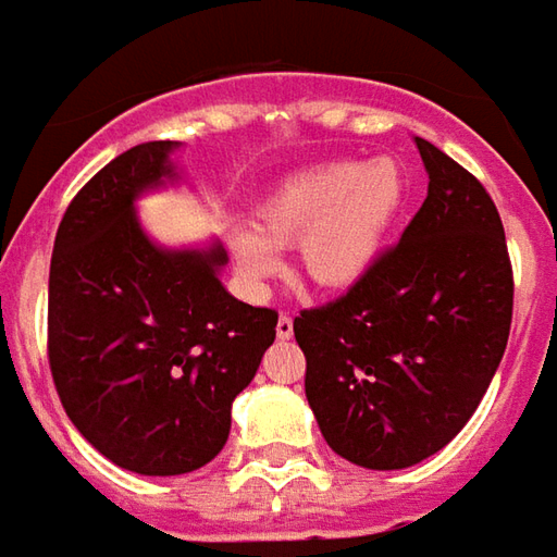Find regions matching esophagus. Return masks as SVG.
I'll use <instances>...</instances> for the list:
<instances>
[{"instance_id":"34e87169","label":"esophagus","mask_w":557,"mask_h":557,"mask_svg":"<svg viewBox=\"0 0 557 557\" xmlns=\"http://www.w3.org/2000/svg\"><path fill=\"white\" fill-rule=\"evenodd\" d=\"M275 334H278V339H290V337H294V319H290V315H278V324H275Z\"/></svg>"}]
</instances>
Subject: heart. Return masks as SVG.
<instances>
[{"label":"heart","mask_w":557,"mask_h":557,"mask_svg":"<svg viewBox=\"0 0 557 557\" xmlns=\"http://www.w3.org/2000/svg\"><path fill=\"white\" fill-rule=\"evenodd\" d=\"M405 201L408 181L389 156L309 165L257 205V230H233L235 267L251 285H263L282 270L275 245L300 242V267L312 285H356L374 270Z\"/></svg>","instance_id":"b5f03b06"}]
</instances>
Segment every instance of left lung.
I'll use <instances>...</instances> for the list:
<instances>
[{
  "instance_id": "left-lung-1",
  "label": "left lung",
  "mask_w": 557,
  "mask_h": 557,
  "mask_svg": "<svg viewBox=\"0 0 557 557\" xmlns=\"http://www.w3.org/2000/svg\"><path fill=\"white\" fill-rule=\"evenodd\" d=\"M429 193L401 242L339 300L304 309L306 401L364 469L438 454L481 405L512 324V263L494 199L423 137Z\"/></svg>"
}]
</instances>
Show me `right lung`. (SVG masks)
<instances>
[{"label": "right lung", "mask_w": 557, "mask_h": 557, "mask_svg": "<svg viewBox=\"0 0 557 557\" xmlns=\"http://www.w3.org/2000/svg\"><path fill=\"white\" fill-rule=\"evenodd\" d=\"M174 140L115 156L70 201L48 275V364L82 438L137 475H183L223 450L233 401L278 312L235 300L226 251L162 248L137 199L174 183Z\"/></svg>", "instance_id": "1"}]
</instances>
